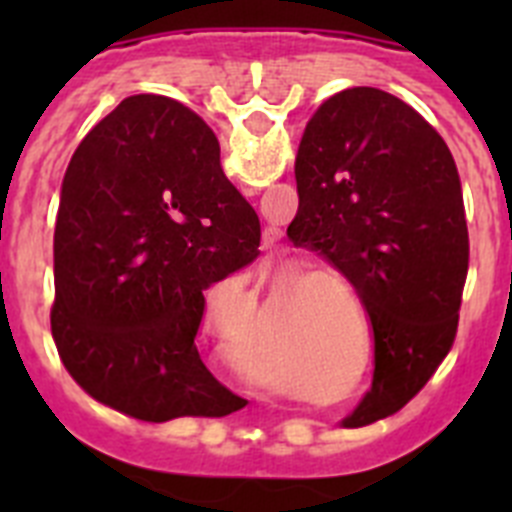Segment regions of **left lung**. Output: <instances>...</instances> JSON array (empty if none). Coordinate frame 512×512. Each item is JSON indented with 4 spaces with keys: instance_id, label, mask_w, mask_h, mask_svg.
<instances>
[{
    "instance_id": "1",
    "label": "left lung",
    "mask_w": 512,
    "mask_h": 512,
    "mask_svg": "<svg viewBox=\"0 0 512 512\" xmlns=\"http://www.w3.org/2000/svg\"><path fill=\"white\" fill-rule=\"evenodd\" d=\"M287 235L336 266L372 320V390L346 425L397 413L454 346L469 233L454 156L402 99L333 94L307 122Z\"/></svg>"
}]
</instances>
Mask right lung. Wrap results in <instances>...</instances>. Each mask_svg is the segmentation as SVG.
Masks as SVG:
<instances>
[{
    "label": "right lung",
    "instance_id": "1",
    "mask_svg": "<svg viewBox=\"0 0 512 512\" xmlns=\"http://www.w3.org/2000/svg\"><path fill=\"white\" fill-rule=\"evenodd\" d=\"M259 243V215L225 179L205 120L158 94L122 99L61 184L51 330L66 372L146 423L241 410L194 341L205 289L256 261Z\"/></svg>",
    "mask_w": 512,
    "mask_h": 512
}]
</instances>
